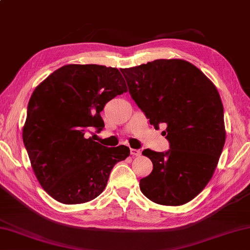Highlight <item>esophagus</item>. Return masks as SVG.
<instances>
[{"label": "esophagus", "mask_w": 250, "mask_h": 250, "mask_svg": "<svg viewBox=\"0 0 250 250\" xmlns=\"http://www.w3.org/2000/svg\"><path fill=\"white\" fill-rule=\"evenodd\" d=\"M130 154L136 155V157H139V155L141 154V151L139 149H130Z\"/></svg>", "instance_id": "1"}]
</instances>
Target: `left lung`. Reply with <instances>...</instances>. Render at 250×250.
Masks as SVG:
<instances>
[{"label":"left lung","instance_id":"left-lung-1","mask_svg":"<svg viewBox=\"0 0 250 250\" xmlns=\"http://www.w3.org/2000/svg\"><path fill=\"white\" fill-rule=\"evenodd\" d=\"M129 93L169 150L143 154L153 164L140 190L163 206H182L200 194L212 177L225 143L223 104L214 83L195 65L181 59L155 60L121 68Z\"/></svg>","mask_w":250,"mask_h":250}]
</instances>
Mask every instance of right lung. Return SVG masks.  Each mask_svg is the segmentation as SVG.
<instances>
[{"label":"right lung","mask_w":250,"mask_h":250,"mask_svg":"<svg viewBox=\"0 0 250 250\" xmlns=\"http://www.w3.org/2000/svg\"><path fill=\"white\" fill-rule=\"evenodd\" d=\"M127 91L120 70L96 64L60 67L32 92L22 140L41 187L61 204L91 201L104 190L113 167L130 151L87 138L104 123L105 103Z\"/></svg>","instance_id":"obj_1"}]
</instances>
